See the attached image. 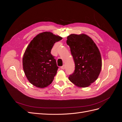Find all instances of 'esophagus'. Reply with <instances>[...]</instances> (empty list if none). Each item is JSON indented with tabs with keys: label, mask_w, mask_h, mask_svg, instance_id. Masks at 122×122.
Segmentation results:
<instances>
[{
	"label": "esophagus",
	"mask_w": 122,
	"mask_h": 122,
	"mask_svg": "<svg viewBox=\"0 0 122 122\" xmlns=\"http://www.w3.org/2000/svg\"><path fill=\"white\" fill-rule=\"evenodd\" d=\"M61 69L64 70V69H65V65H63L62 66H61Z\"/></svg>",
	"instance_id": "esophagus-1"
}]
</instances>
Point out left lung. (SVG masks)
I'll return each instance as SVG.
<instances>
[{
    "mask_svg": "<svg viewBox=\"0 0 122 122\" xmlns=\"http://www.w3.org/2000/svg\"><path fill=\"white\" fill-rule=\"evenodd\" d=\"M67 44L75 66L69 79L79 87L88 86L96 80L101 70V56L98 47L90 37L84 34L70 35Z\"/></svg>",
    "mask_w": 122,
    "mask_h": 122,
    "instance_id": "obj_1",
    "label": "left lung"
}]
</instances>
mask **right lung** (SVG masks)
Wrapping results in <instances>:
<instances>
[{"label": "right lung", "instance_id": "add662e5", "mask_svg": "<svg viewBox=\"0 0 122 122\" xmlns=\"http://www.w3.org/2000/svg\"><path fill=\"white\" fill-rule=\"evenodd\" d=\"M62 38L50 32L39 34L33 39L23 57V68L27 79L34 86L44 88L54 79L58 68L51 51Z\"/></svg>", "mask_w": 122, "mask_h": 122}]
</instances>
